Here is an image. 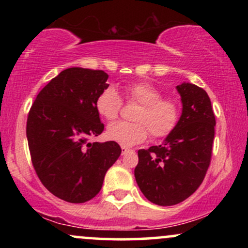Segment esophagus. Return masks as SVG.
I'll return each instance as SVG.
<instances>
[{
  "label": "esophagus",
  "mask_w": 248,
  "mask_h": 248,
  "mask_svg": "<svg viewBox=\"0 0 248 248\" xmlns=\"http://www.w3.org/2000/svg\"><path fill=\"white\" fill-rule=\"evenodd\" d=\"M121 152H122V155H124V154H127L128 152H129V148L121 147Z\"/></svg>",
  "instance_id": "34e87169"
}]
</instances>
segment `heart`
Returning <instances> with one entry per match:
<instances>
[{
	"instance_id": "heart-1",
	"label": "heart",
	"mask_w": 248,
	"mask_h": 248,
	"mask_svg": "<svg viewBox=\"0 0 248 248\" xmlns=\"http://www.w3.org/2000/svg\"><path fill=\"white\" fill-rule=\"evenodd\" d=\"M126 95L128 101L140 104L133 115L135 122L120 121L109 124L106 135L110 141L124 147H132L146 140L149 132L153 138L162 139L172 133L177 126V104L162 98L161 91L150 82L138 81L127 85ZM121 105V98L115 87L107 86L96 98L95 109L105 120L113 121L118 118Z\"/></svg>"
}]
</instances>
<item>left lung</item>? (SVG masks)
Here are the masks:
<instances>
[{"mask_svg":"<svg viewBox=\"0 0 248 248\" xmlns=\"http://www.w3.org/2000/svg\"><path fill=\"white\" fill-rule=\"evenodd\" d=\"M182 114L177 126L160 146L138 152L136 183L148 201L161 206L181 203L203 182L212 154L216 119L211 100L203 88L176 86Z\"/></svg>","mask_w":248,"mask_h":248,"instance_id":"left-lung-1","label":"left lung"}]
</instances>
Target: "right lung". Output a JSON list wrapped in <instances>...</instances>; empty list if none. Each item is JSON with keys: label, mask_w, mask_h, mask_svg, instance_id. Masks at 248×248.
Instances as JSON below:
<instances>
[{"label": "right lung", "mask_w": 248, "mask_h": 248, "mask_svg": "<svg viewBox=\"0 0 248 248\" xmlns=\"http://www.w3.org/2000/svg\"><path fill=\"white\" fill-rule=\"evenodd\" d=\"M101 70L70 67L37 95L27 121L31 161L43 186L69 203H85L100 191L121 154L114 141L88 142L104 124L95 100L107 84Z\"/></svg>", "instance_id": "1"}]
</instances>
